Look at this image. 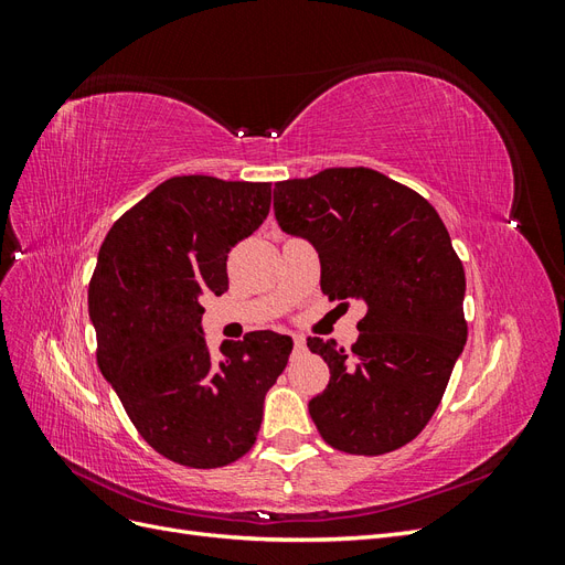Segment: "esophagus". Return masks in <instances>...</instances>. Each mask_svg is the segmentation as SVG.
<instances>
[{"mask_svg":"<svg viewBox=\"0 0 565 565\" xmlns=\"http://www.w3.org/2000/svg\"><path fill=\"white\" fill-rule=\"evenodd\" d=\"M295 351H303L306 349V339L301 334H295Z\"/></svg>","mask_w":565,"mask_h":565,"instance_id":"esophagus-1","label":"esophagus"}]
</instances>
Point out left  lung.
<instances>
[{
    "instance_id": "left-lung-1",
    "label": "left lung",
    "mask_w": 565,
    "mask_h": 565,
    "mask_svg": "<svg viewBox=\"0 0 565 565\" xmlns=\"http://www.w3.org/2000/svg\"><path fill=\"white\" fill-rule=\"evenodd\" d=\"M273 210L287 235L316 247L330 301L367 306L351 351L309 337L330 367L309 403L322 440L349 455L403 448L429 424L467 344V280L446 224L413 188L367 167L280 181Z\"/></svg>"
}]
</instances>
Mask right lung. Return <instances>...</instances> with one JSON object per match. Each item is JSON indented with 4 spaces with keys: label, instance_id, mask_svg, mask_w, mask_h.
<instances>
[{
    "label": "right lung",
    "instance_id": "obj_1",
    "mask_svg": "<svg viewBox=\"0 0 565 565\" xmlns=\"http://www.w3.org/2000/svg\"><path fill=\"white\" fill-rule=\"evenodd\" d=\"M270 183L174 177L119 216L89 282L98 367L162 457L216 469L254 446L292 353L270 330L210 353L202 299L228 289L231 247L264 224Z\"/></svg>",
    "mask_w": 565,
    "mask_h": 565
}]
</instances>
